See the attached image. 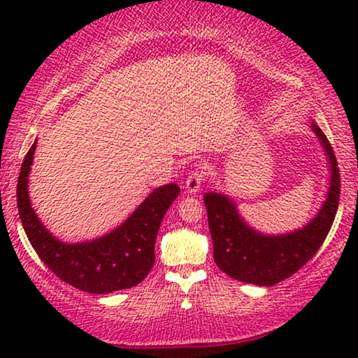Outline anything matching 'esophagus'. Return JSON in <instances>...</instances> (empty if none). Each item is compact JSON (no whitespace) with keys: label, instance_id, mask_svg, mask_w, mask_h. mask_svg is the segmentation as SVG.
<instances>
[{"label":"esophagus","instance_id":"34e87169","mask_svg":"<svg viewBox=\"0 0 358 358\" xmlns=\"http://www.w3.org/2000/svg\"><path fill=\"white\" fill-rule=\"evenodd\" d=\"M203 180H205V176L202 171H199V169L192 171V173L189 174L187 180H185V190H187L189 194L200 192V187H202Z\"/></svg>","mask_w":358,"mask_h":358}]
</instances>
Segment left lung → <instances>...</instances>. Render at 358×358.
Listing matches in <instances>:
<instances>
[{
  "label": "left lung",
  "mask_w": 358,
  "mask_h": 358,
  "mask_svg": "<svg viewBox=\"0 0 358 358\" xmlns=\"http://www.w3.org/2000/svg\"><path fill=\"white\" fill-rule=\"evenodd\" d=\"M311 130L324 148L331 178L324 203L303 228L285 234H264L244 222L236 202L228 195L220 192L203 195L215 264L231 278L272 287L300 271L324 243L339 205L341 178L329 140L315 122Z\"/></svg>",
  "instance_id": "obj_1"
}]
</instances>
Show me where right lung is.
Masks as SVG:
<instances>
[{"label": "right lung", "instance_id": "add662e5", "mask_svg": "<svg viewBox=\"0 0 358 358\" xmlns=\"http://www.w3.org/2000/svg\"><path fill=\"white\" fill-rule=\"evenodd\" d=\"M34 141L17 179V208L24 231L42 262L63 282L87 293H112L135 287L155 264L159 224L180 192L178 184L155 189L120 227L104 236L83 243H65L43 227L29 197V173Z\"/></svg>", "mask_w": 358, "mask_h": 358}]
</instances>
